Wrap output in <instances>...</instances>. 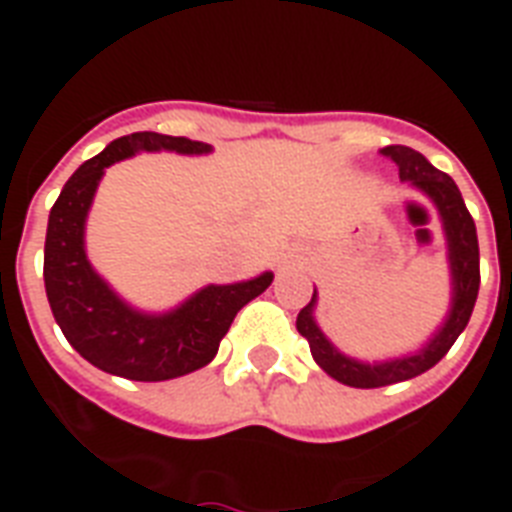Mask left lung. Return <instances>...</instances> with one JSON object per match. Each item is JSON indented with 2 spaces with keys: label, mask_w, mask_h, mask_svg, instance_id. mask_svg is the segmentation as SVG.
Segmentation results:
<instances>
[{
  "label": "left lung",
  "mask_w": 512,
  "mask_h": 512,
  "mask_svg": "<svg viewBox=\"0 0 512 512\" xmlns=\"http://www.w3.org/2000/svg\"><path fill=\"white\" fill-rule=\"evenodd\" d=\"M385 159L398 167V177L406 180L414 188H420L433 204H436L441 223H444L446 247H449V268H452V308L446 316L444 327L438 329L433 340L420 348L412 356L390 358L380 364H364L356 358L345 356L324 337L316 319H313V305H316V292L311 303L297 313V332L308 340L313 353V361L342 385L350 388H382L393 382L412 380L417 374L428 372L441 358L449 353L454 340L468 327L470 313L476 305L478 284H481V268H478V236L476 223L470 217L462 193L452 177L436 170L433 164L409 146H385L380 151Z\"/></svg>",
  "instance_id": "obj_1"
}]
</instances>
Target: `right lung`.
<instances>
[{
  "label": "right lung",
  "instance_id": "right-lung-1",
  "mask_svg": "<svg viewBox=\"0 0 512 512\" xmlns=\"http://www.w3.org/2000/svg\"><path fill=\"white\" fill-rule=\"evenodd\" d=\"M138 151L209 154L199 140L132 132L108 143L63 185L50 209L44 239V289L60 332L82 358L103 372L138 382L175 380L215 358L236 313L271 287L273 273L239 284H209L170 313H140L124 303L84 252V220L106 167Z\"/></svg>",
  "mask_w": 512,
  "mask_h": 512
}]
</instances>
